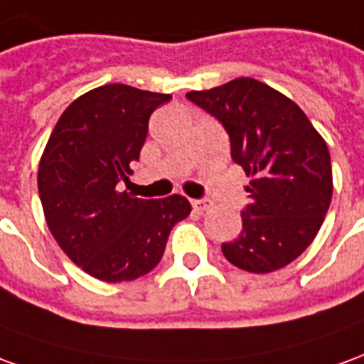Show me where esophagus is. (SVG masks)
Wrapping results in <instances>:
<instances>
[{
    "instance_id": "1",
    "label": "esophagus",
    "mask_w": 364,
    "mask_h": 364,
    "mask_svg": "<svg viewBox=\"0 0 364 364\" xmlns=\"http://www.w3.org/2000/svg\"><path fill=\"white\" fill-rule=\"evenodd\" d=\"M192 208L196 211H205L211 208V202L210 200H192Z\"/></svg>"
}]
</instances>
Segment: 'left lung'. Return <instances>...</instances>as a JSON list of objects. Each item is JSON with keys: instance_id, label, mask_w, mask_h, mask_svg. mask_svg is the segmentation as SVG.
I'll return each instance as SVG.
<instances>
[{"instance_id": "left-lung-1", "label": "left lung", "mask_w": 364, "mask_h": 364, "mask_svg": "<svg viewBox=\"0 0 364 364\" xmlns=\"http://www.w3.org/2000/svg\"><path fill=\"white\" fill-rule=\"evenodd\" d=\"M186 97L213 115L231 141V159L251 176L243 231L221 245L225 259L255 274L290 264L323 223L333 194L323 136L290 97L255 78H237Z\"/></svg>"}]
</instances>
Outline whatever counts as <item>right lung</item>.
<instances>
[{
    "instance_id": "obj_1",
    "label": "right lung",
    "mask_w": 364,
    "mask_h": 364,
    "mask_svg": "<svg viewBox=\"0 0 364 364\" xmlns=\"http://www.w3.org/2000/svg\"><path fill=\"white\" fill-rule=\"evenodd\" d=\"M170 94L107 84L74 100L38 164L46 225L74 264L104 282H127L161 262L170 229L190 215L184 196L141 200L119 192Z\"/></svg>"
}]
</instances>
